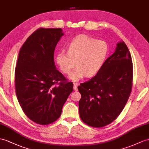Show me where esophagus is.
<instances>
[{
  "label": "esophagus",
  "instance_id": "1",
  "mask_svg": "<svg viewBox=\"0 0 149 149\" xmlns=\"http://www.w3.org/2000/svg\"><path fill=\"white\" fill-rule=\"evenodd\" d=\"M73 84H74V91H77L78 83H77V82H74Z\"/></svg>",
  "mask_w": 149,
  "mask_h": 149
}]
</instances>
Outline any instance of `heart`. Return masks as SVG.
Segmentation results:
<instances>
[{
	"label": "heart",
	"mask_w": 149,
	"mask_h": 149,
	"mask_svg": "<svg viewBox=\"0 0 149 149\" xmlns=\"http://www.w3.org/2000/svg\"><path fill=\"white\" fill-rule=\"evenodd\" d=\"M109 51L107 43L86 35L75 37L67 47V53L59 52L56 62L61 71L69 74L70 78L77 81L84 77H93L100 71L106 61Z\"/></svg>",
	"instance_id": "heart-1"
}]
</instances>
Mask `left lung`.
<instances>
[{
    "mask_svg": "<svg viewBox=\"0 0 149 149\" xmlns=\"http://www.w3.org/2000/svg\"><path fill=\"white\" fill-rule=\"evenodd\" d=\"M133 71L128 47L125 42H119L96 75L78 86L81 93L79 112L82 121L94 128L114 121L131 93Z\"/></svg>",
    "mask_w": 149,
    "mask_h": 149,
    "instance_id": "left-lung-1",
    "label": "left lung"
}]
</instances>
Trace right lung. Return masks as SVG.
I'll list each match as a JSON object with an SVG mask.
<instances>
[{
    "label": "right lung",
    "mask_w": 149,
    "mask_h": 149,
    "mask_svg": "<svg viewBox=\"0 0 149 149\" xmlns=\"http://www.w3.org/2000/svg\"><path fill=\"white\" fill-rule=\"evenodd\" d=\"M62 31L61 28H38L25 41L18 55L14 72L16 96L24 113L38 125L57 121L73 90V83L54 64V50Z\"/></svg>",
    "instance_id": "right-lung-1"
}]
</instances>
